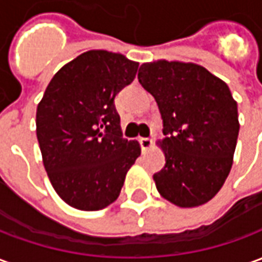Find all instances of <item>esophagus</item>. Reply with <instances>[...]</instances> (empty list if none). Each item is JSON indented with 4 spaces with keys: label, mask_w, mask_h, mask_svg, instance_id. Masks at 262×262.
Masks as SVG:
<instances>
[{
    "label": "esophagus",
    "mask_w": 262,
    "mask_h": 262,
    "mask_svg": "<svg viewBox=\"0 0 262 262\" xmlns=\"http://www.w3.org/2000/svg\"><path fill=\"white\" fill-rule=\"evenodd\" d=\"M140 146H142L143 153H146L153 146V140L150 137H140Z\"/></svg>",
    "instance_id": "obj_1"
}]
</instances>
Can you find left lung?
I'll list each match as a JSON object with an SVG mask.
<instances>
[{
    "label": "left lung",
    "mask_w": 262,
    "mask_h": 262,
    "mask_svg": "<svg viewBox=\"0 0 262 262\" xmlns=\"http://www.w3.org/2000/svg\"><path fill=\"white\" fill-rule=\"evenodd\" d=\"M137 78L157 101L164 139V168L153 176L157 191L180 208L209 202L233 165L238 136L237 102L229 86L202 66L156 60Z\"/></svg>",
    "instance_id": "left-lung-1"
}]
</instances>
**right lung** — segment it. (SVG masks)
Segmentation results:
<instances>
[{
  "instance_id": "add662e5",
  "label": "right lung",
  "mask_w": 262,
  "mask_h": 262,
  "mask_svg": "<svg viewBox=\"0 0 262 262\" xmlns=\"http://www.w3.org/2000/svg\"><path fill=\"white\" fill-rule=\"evenodd\" d=\"M139 63L88 50L53 75L36 109V136L54 191L71 208L101 210L115 202L142 153L122 137L114 99L135 80Z\"/></svg>"
}]
</instances>
